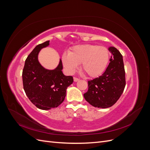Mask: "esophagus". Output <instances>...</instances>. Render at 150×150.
I'll use <instances>...</instances> for the list:
<instances>
[{
  "mask_svg": "<svg viewBox=\"0 0 150 150\" xmlns=\"http://www.w3.org/2000/svg\"><path fill=\"white\" fill-rule=\"evenodd\" d=\"M79 80V79H78V78H74V82H78V81Z\"/></svg>",
  "mask_w": 150,
  "mask_h": 150,
  "instance_id": "obj_1",
  "label": "esophagus"
}]
</instances>
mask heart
Segmentation results:
<instances>
[{
	"label": "heart",
	"instance_id": "1",
	"mask_svg": "<svg viewBox=\"0 0 150 150\" xmlns=\"http://www.w3.org/2000/svg\"><path fill=\"white\" fill-rule=\"evenodd\" d=\"M109 51L104 46L94 44L78 45L74 47L69 54L62 56V62L66 70L72 74L81 64V69L91 78L101 75L109 61Z\"/></svg>",
	"mask_w": 150,
	"mask_h": 150
}]
</instances>
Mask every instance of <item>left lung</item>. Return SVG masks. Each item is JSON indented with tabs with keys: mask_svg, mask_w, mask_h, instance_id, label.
<instances>
[{
	"mask_svg": "<svg viewBox=\"0 0 150 150\" xmlns=\"http://www.w3.org/2000/svg\"><path fill=\"white\" fill-rule=\"evenodd\" d=\"M112 56L105 72L98 78L88 81V90L84 97L91 105L107 108L118 100L126 85L123 59L120 52L110 47Z\"/></svg>",
	"mask_w": 150,
	"mask_h": 150,
	"instance_id": "8db88e82",
	"label": "left lung"
}]
</instances>
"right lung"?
Here are the masks:
<instances>
[{"label": "right lung", "mask_w": 150, "mask_h": 150, "mask_svg": "<svg viewBox=\"0 0 150 150\" xmlns=\"http://www.w3.org/2000/svg\"><path fill=\"white\" fill-rule=\"evenodd\" d=\"M49 40L38 45L27 57L22 71V81L27 96L40 110L57 108L64 101L66 89L73 83L72 76L62 73V61L53 70L45 69L38 61L40 49L48 46Z\"/></svg>", "instance_id": "obj_1"}]
</instances>
